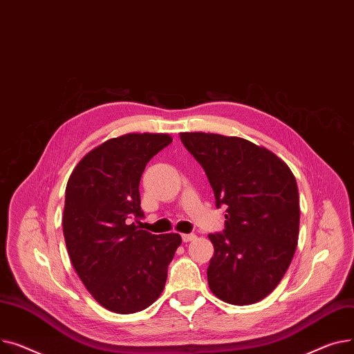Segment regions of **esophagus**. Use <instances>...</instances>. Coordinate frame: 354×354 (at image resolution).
<instances>
[{"mask_svg": "<svg viewBox=\"0 0 354 354\" xmlns=\"http://www.w3.org/2000/svg\"><path fill=\"white\" fill-rule=\"evenodd\" d=\"M181 239L184 243H190L196 239V234H181Z\"/></svg>", "mask_w": 354, "mask_h": 354, "instance_id": "obj_1", "label": "esophagus"}]
</instances>
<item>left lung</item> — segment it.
Listing matches in <instances>:
<instances>
[{"label":"left lung","instance_id":"1","mask_svg":"<svg viewBox=\"0 0 354 354\" xmlns=\"http://www.w3.org/2000/svg\"><path fill=\"white\" fill-rule=\"evenodd\" d=\"M201 164L216 205H225V230L209 234L214 256L207 268L212 293L247 306L267 297L292 263L300 204L295 174L274 153L240 137L180 133Z\"/></svg>","mask_w":354,"mask_h":354}]
</instances>
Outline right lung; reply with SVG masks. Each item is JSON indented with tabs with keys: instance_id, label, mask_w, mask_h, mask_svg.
<instances>
[{
	"instance_id": "add662e5",
	"label": "right lung",
	"mask_w": 354,
	"mask_h": 354,
	"mask_svg": "<svg viewBox=\"0 0 354 354\" xmlns=\"http://www.w3.org/2000/svg\"><path fill=\"white\" fill-rule=\"evenodd\" d=\"M173 141L161 133L110 138L80 160L67 187L62 232L75 273L102 307L131 315L161 295L181 237L138 230V185L147 162ZM137 221V220H136Z\"/></svg>"
}]
</instances>
